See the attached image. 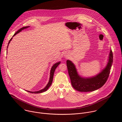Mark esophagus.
<instances>
[{"label":"esophagus","mask_w":122,"mask_h":122,"mask_svg":"<svg viewBox=\"0 0 122 122\" xmlns=\"http://www.w3.org/2000/svg\"><path fill=\"white\" fill-rule=\"evenodd\" d=\"M64 56H65V57H66V58H67L68 56L67 54H65V55H64Z\"/></svg>","instance_id":"1"}]
</instances>
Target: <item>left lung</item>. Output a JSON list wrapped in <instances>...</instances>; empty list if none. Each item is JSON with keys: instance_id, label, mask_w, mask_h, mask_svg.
Returning a JSON list of instances; mask_svg holds the SVG:
<instances>
[{"instance_id": "left-lung-1", "label": "left lung", "mask_w": 122, "mask_h": 122, "mask_svg": "<svg viewBox=\"0 0 122 122\" xmlns=\"http://www.w3.org/2000/svg\"><path fill=\"white\" fill-rule=\"evenodd\" d=\"M112 63L113 54L111 49L106 66L95 76L83 77L79 74L74 63L67 60L66 65L72 87L77 91L83 92H92L101 88L105 83L109 76Z\"/></svg>"}]
</instances>
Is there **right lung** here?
<instances>
[{"label":"right lung","instance_id":"1","mask_svg":"<svg viewBox=\"0 0 122 122\" xmlns=\"http://www.w3.org/2000/svg\"><path fill=\"white\" fill-rule=\"evenodd\" d=\"M30 27V26H27L23 27L20 28L19 30H18V31H17L14 34V35L12 36V38L10 39V40L9 41V43H8V46H7V50H8V46H9V44H10V41L12 40V38H13L14 36H15L17 34L19 33V32H20L21 31H22L23 30H24V29H26V28H28V27ZM60 62H61L59 61V62H57V63H55L53 66H52V67H51V71H50V79H49V82H48V83H47V84L46 85V86L45 87H44L43 89H41V90H39V91H35V92H32V91H27V90H25V91H26L28 92H29V93H33V94L41 93H43V92H44L48 90V89L50 87V86L51 85V83H52V81H53V77H54V75L55 71V70H56V67L58 66L60 64Z\"/></svg>","mask_w":122,"mask_h":122}]
</instances>
